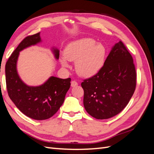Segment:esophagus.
Instances as JSON below:
<instances>
[{"label":"esophagus","instance_id":"34e87169","mask_svg":"<svg viewBox=\"0 0 154 154\" xmlns=\"http://www.w3.org/2000/svg\"><path fill=\"white\" fill-rule=\"evenodd\" d=\"M71 85L72 87H76V86L78 85V83L75 80H73V81L71 82Z\"/></svg>","mask_w":154,"mask_h":154}]
</instances>
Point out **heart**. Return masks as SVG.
Here are the masks:
<instances>
[{"instance_id": "1", "label": "heart", "mask_w": 154, "mask_h": 154, "mask_svg": "<svg viewBox=\"0 0 154 154\" xmlns=\"http://www.w3.org/2000/svg\"><path fill=\"white\" fill-rule=\"evenodd\" d=\"M65 56L60 61L64 67H69V61L75 62L77 73L83 78H91L103 68L106 57L105 46L93 38H83L69 43L65 49Z\"/></svg>"}]
</instances>
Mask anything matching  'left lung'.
<instances>
[{
	"label": "left lung",
	"instance_id": "obj_1",
	"mask_svg": "<svg viewBox=\"0 0 154 154\" xmlns=\"http://www.w3.org/2000/svg\"><path fill=\"white\" fill-rule=\"evenodd\" d=\"M81 85L83 105L93 118L109 119L125 109L136 89V72L132 56L122 41L112 48L101 71Z\"/></svg>",
	"mask_w": 154,
	"mask_h": 154
}]
</instances>
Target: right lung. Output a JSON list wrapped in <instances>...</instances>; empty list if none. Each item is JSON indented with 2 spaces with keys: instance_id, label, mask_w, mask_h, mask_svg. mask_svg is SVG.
<instances>
[{
  "instance_id": "obj_1",
  "label": "right lung",
  "mask_w": 154,
  "mask_h": 154,
  "mask_svg": "<svg viewBox=\"0 0 154 154\" xmlns=\"http://www.w3.org/2000/svg\"><path fill=\"white\" fill-rule=\"evenodd\" d=\"M40 32L27 36L13 51L6 64V81L8 95L14 104L27 117L36 120L50 118L63 103L71 85V78L51 76L43 84L29 86L18 75L17 64L21 51L41 42ZM54 58L58 60L60 51L52 48Z\"/></svg>"
}]
</instances>
